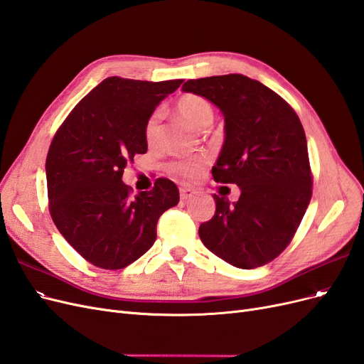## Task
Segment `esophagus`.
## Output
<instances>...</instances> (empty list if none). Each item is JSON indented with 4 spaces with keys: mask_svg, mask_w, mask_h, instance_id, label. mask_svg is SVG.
<instances>
[{
    "mask_svg": "<svg viewBox=\"0 0 364 364\" xmlns=\"http://www.w3.org/2000/svg\"><path fill=\"white\" fill-rule=\"evenodd\" d=\"M196 192L193 189H191V187H181L180 189V198L183 199V201H186V199H191Z\"/></svg>",
    "mask_w": 364,
    "mask_h": 364,
    "instance_id": "34e87169",
    "label": "esophagus"
}]
</instances>
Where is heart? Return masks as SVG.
<instances>
[{
    "instance_id": "b5f03b06",
    "label": "heart",
    "mask_w": 364,
    "mask_h": 364,
    "mask_svg": "<svg viewBox=\"0 0 364 364\" xmlns=\"http://www.w3.org/2000/svg\"><path fill=\"white\" fill-rule=\"evenodd\" d=\"M177 112L184 121L189 122L196 130H205L213 122L215 110L213 105L210 104L208 100L193 95V93H187L177 101ZM144 137L145 142L149 146H154L159 140V113H152L145 122L144 127ZM204 165L203 159H184L178 160L171 165V171L177 175L186 178H193L201 171Z\"/></svg>"
}]
</instances>
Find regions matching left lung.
<instances>
[{
  "mask_svg": "<svg viewBox=\"0 0 364 364\" xmlns=\"http://www.w3.org/2000/svg\"><path fill=\"white\" fill-rule=\"evenodd\" d=\"M181 90L208 100L224 116L225 139L212 173L240 189L236 203L213 195L216 212L199 227V237L232 266H263L283 252L310 204L307 139L298 114L240 74L189 80Z\"/></svg>",
  "mask_w": 364,
  "mask_h": 364,
  "instance_id": "8db88e82",
  "label": "left lung"
}]
</instances>
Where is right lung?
<instances>
[{"label":"right lung","instance_id":"right-lung-1","mask_svg":"<svg viewBox=\"0 0 364 364\" xmlns=\"http://www.w3.org/2000/svg\"><path fill=\"white\" fill-rule=\"evenodd\" d=\"M183 80L110 77L81 100L55 133L45 172L50 213L66 242L89 263L122 269L156 242L157 220L177 205L171 180L130 196L127 165L145 154L146 119Z\"/></svg>","mask_w":364,"mask_h":364}]
</instances>
